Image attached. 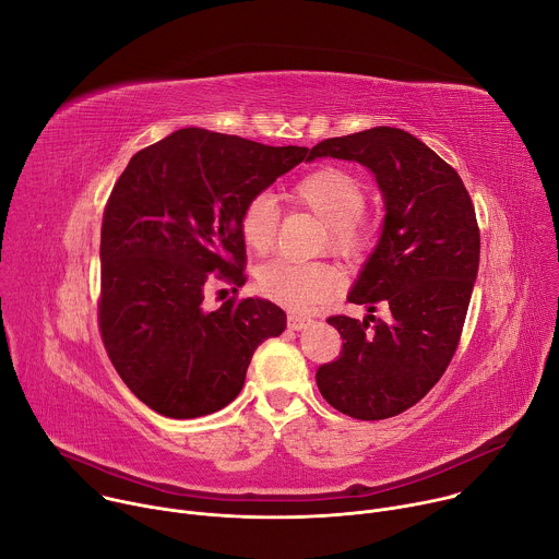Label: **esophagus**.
Instances as JSON below:
<instances>
[{"label":"esophagus","mask_w":559,"mask_h":559,"mask_svg":"<svg viewBox=\"0 0 559 559\" xmlns=\"http://www.w3.org/2000/svg\"><path fill=\"white\" fill-rule=\"evenodd\" d=\"M309 323H311V318H307V316H298V313H289L287 316V328L289 330L298 332V330H305Z\"/></svg>","instance_id":"obj_1"}]
</instances>
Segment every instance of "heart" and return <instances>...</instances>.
I'll use <instances>...</instances> for the list:
<instances>
[{"label":"heart","mask_w":559,"mask_h":559,"mask_svg":"<svg viewBox=\"0 0 559 559\" xmlns=\"http://www.w3.org/2000/svg\"><path fill=\"white\" fill-rule=\"evenodd\" d=\"M285 201L294 207L309 210L328 223L325 246L345 259L360 261L373 248V227L360 214L365 210V188L345 168L323 166L300 177L285 192ZM278 212L265 194L252 197L238 214V234L254 254L274 250L278 238ZM259 292L287 307L307 309L325 302L341 287V274L328 263H298L278 259L261 267L257 276Z\"/></svg>","instance_id":"1"}]
</instances>
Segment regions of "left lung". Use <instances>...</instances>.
<instances>
[{
  "mask_svg": "<svg viewBox=\"0 0 559 559\" xmlns=\"http://www.w3.org/2000/svg\"><path fill=\"white\" fill-rule=\"evenodd\" d=\"M316 156L367 166L386 207L380 243L349 294L371 313L328 318L345 343L318 367L316 384L345 416L393 418L423 401L460 345L480 265L475 207L460 175L401 128L325 139L307 158ZM380 304L390 309L386 322L372 316Z\"/></svg>",
  "mask_w": 559,
  "mask_h": 559,
  "instance_id": "obj_1",
  "label": "left lung"
}]
</instances>
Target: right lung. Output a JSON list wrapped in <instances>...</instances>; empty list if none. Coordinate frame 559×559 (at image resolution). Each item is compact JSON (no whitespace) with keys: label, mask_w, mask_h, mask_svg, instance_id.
Wrapping results in <instances>:
<instances>
[{"label":"right lung","mask_w":559,"mask_h":559,"mask_svg":"<svg viewBox=\"0 0 559 559\" xmlns=\"http://www.w3.org/2000/svg\"><path fill=\"white\" fill-rule=\"evenodd\" d=\"M307 156L298 145L183 128L121 173L102 223L97 318L110 362L152 412L188 420L223 409L257 347L285 330L270 300L231 296L207 311L203 292L246 283L238 214Z\"/></svg>","instance_id":"add662e5"}]
</instances>
